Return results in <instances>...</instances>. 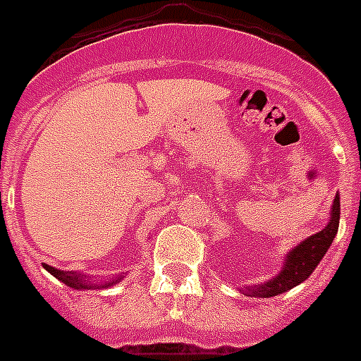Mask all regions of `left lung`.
Returning <instances> with one entry per match:
<instances>
[{
  "mask_svg": "<svg viewBox=\"0 0 361 361\" xmlns=\"http://www.w3.org/2000/svg\"><path fill=\"white\" fill-rule=\"evenodd\" d=\"M339 214H341V204H339V195L334 198V206H331L330 223L322 228L320 232L309 236L302 243H298L285 258L283 269L275 275L274 279L266 281L262 285L249 286L247 288V296L255 298H271L283 292L290 290L296 285L303 283L309 275L313 274V269L319 266V262L324 258L326 251L330 249L331 241L336 238L337 228H339Z\"/></svg>",
  "mask_w": 361,
  "mask_h": 361,
  "instance_id": "obj_1",
  "label": "left lung"
}]
</instances>
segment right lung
I'll return each instance as SVG.
<instances>
[{
	"label": "right lung",
	"instance_id": "add662e5",
	"mask_svg": "<svg viewBox=\"0 0 361 361\" xmlns=\"http://www.w3.org/2000/svg\"><path fill=\"white\" fill-rule=\"evenodd\" d=\"M44 269H47L48 274H52L56 279H59L61 283H65V285L73 286V288H82V290H86V288H95L97 285H93L92 281L87 279V275L84 274H78V271H63V269H56L52 268V266H48V264H44ZM120 279H123V275H120L118 279L112 281V283H106V285H103V288H106V286L114 285V283H118Z\"/></svg>",
	"mask_w": 361,
	"mask_h": 361
}]
</instances>
